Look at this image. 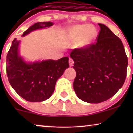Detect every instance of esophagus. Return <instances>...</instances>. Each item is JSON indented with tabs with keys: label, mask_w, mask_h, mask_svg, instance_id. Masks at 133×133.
I'll return each mask as SVG.
<instances>
[{
	"label": "esophagus",
	"mask_w": 133,
	"mask_h": 133,
	"mask_svg": "<svg viewBox=\"0 0 133 133\" xmlns=\"http://www.w3.org/2000/svg\"><path fill=\"white\" fill-rule=\"evenodd\" d=\"M69 65L71 67L73 66V64H74V61L72 59H69Z\"/></svg>",
	"instance_id": "obj_1"
}]
</instances>
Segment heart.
<instances>
[{"mask_svg": "<svg viewBox=\"0 0 133 133\" xmlns=\"http://www.w3.org/2000/svg\"><path fill=\"white\" fill-rule=\"evenodd\" d=\"M69 34L72 40H77V47L84 49L92 43L96 36V30L92 25L79 24L71 27Z\"/></svg>", "mask_w": 133, "mask_h": 133, "instance_id": "obj_1", "label": "heart"}]
</instances>
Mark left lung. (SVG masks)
<instances>
[{"label": "left lung", "mask_w": 133, "mask_h": 133, "mask_svg": "<svg viewBox=\"0 0 133 133\" xmlns=\"http://www.w3.org/2000/svg\"><path fill=\"white\" fill-rule=\"evenodd\" d=\"M96 44L73 49L70 56L76 72L73 88L80 99L99 103L109 99L124 84L128 58L122 41L111 30L98 24Z\"/></svg>", "instance_id": "8db88e82"}]
</instances>
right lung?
Segmentation results:
<instances>
[{
    "label": "right lung",
    "instance_id": "1",
    "mask_svg": "<svg viewBox=\"0 0 133 133\" xmlns=\"http://www.w3.org/2000/svg\"><path fill=\"white\" fill-rule=\"evenodd\" d=\"M51 22H37L23 33L53 25ZM20 41L15 38L7 56V74L14 91L23 99L30 102H41L52 96L56 81L69 67L68 57L59 60H44L27 62L19 54Z\"/></svg>",
    "mask_w": 133,
    "mask_h": 133
}]
</instances>
